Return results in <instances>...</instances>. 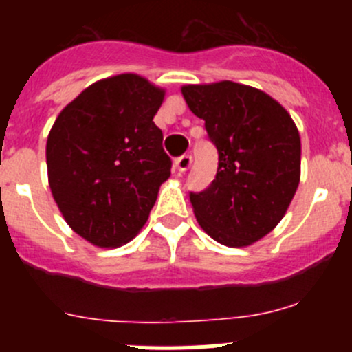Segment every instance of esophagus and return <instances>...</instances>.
<instances>
[{
  "label": "esophagus",
  "instance_id": "obj_1",
  "mask_svg": "<svg viewBox=\"0 0 352 352\" xmlns=\"http://www.w3.org/2000/svg\"><path fill=\"white\" fill-rule=\"evenodd\" d=\"M190 163H192V156L190 155H182L175 160V166L179 172H186V170H189Z\"/></svg>",
  "mask_w": 352,
  "mask_h": 352
}]
</instances>
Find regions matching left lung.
Wrapping results in <instances>:
<instances>
[{"instance_id": "left-lung-1", "label": "left lung", "mask_w": 352, "mask_h": 352, "mask_svg": "<svg viewBox=\"0 0 352 352\" xmlns=\"http://www.w3.org/2000/svg\"><path fill=\"white\" fill-rule=\"evenodd\" d=\"M182 95L218 150V172L190 192L201 228L226 247H247L276 228L300 184L301 141L281 104L247 85H186Z\"/></svg>"}]
</instances>
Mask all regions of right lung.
<instances>
[{"instance_id": "obj_1", "label": "right lung", "mask_w": 352, "mask_h": 352, "mask_svg": "<svg viewBox=\"0 0 352 352\" xmlns=\"http://www.w3.org/2000/svg\"><path fill=\"white\" fill-rule=\"evenodd\" d=\"M165 90L124 73L85 88L56 119L45 146L49 187L74 233L97 247L138 235L170 177L153 117Z\"/></svg>"}]
</instances>
